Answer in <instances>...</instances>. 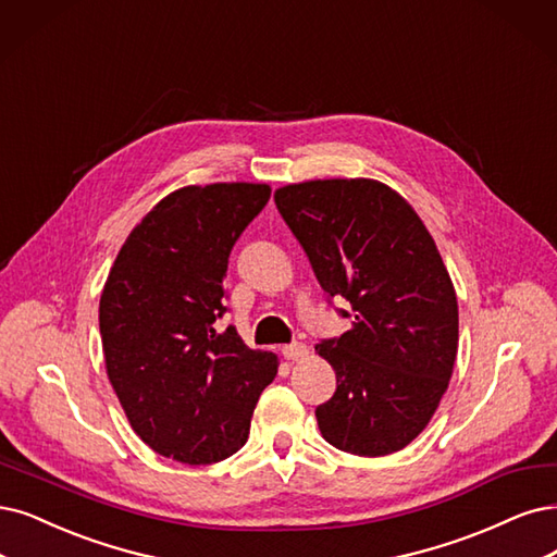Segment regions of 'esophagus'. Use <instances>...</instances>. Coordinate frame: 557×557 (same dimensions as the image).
I'll use <instances>...</instances> for the list:
<instances>
[{"instance_id":"34e87169","label":"esophagus","mask_w":557,"mask_h":557,"mask_svg":"<svg viewBox=\"0 0 557 557\" xmlns=\"http://www.w3.org/2000/svg\"><path fill=\"white\" fill-rule=\"evenodd\" d=\"M307 354H310V351H307V346L300 344V342L282 346V356H284L286 360H302V358H307Z\"/></svg>"}]
</instances>
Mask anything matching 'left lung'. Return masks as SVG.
<instances>
[{
  "label": "left lung",
  "instance_id": "left-lung-1",
  "mask_svg": "<svg viewBox=\"0 0 557 557\" xmlns=\"http://www.w3.org/2000/svg\"><path fill=\"white\" fill-rule=\"evenodd\" d=\"M327 298L351 302V331L317 351L337 376L317 408L321 436L358 457H385L434 418L459 346L455 284L424 222L374 178H319L275 190Z\"/></svg>",
  "mask_w": 557,
  "mask_h": 557
}]
</instances>
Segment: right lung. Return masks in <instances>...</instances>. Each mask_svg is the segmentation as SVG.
<instances>
[{
    "instance_id": "1",
    "label": "right lung",
    "mask_w": 557,
    "mask_h": 557,
    "mask_svg": "<svg viewBox=\"0 0 557 557\" xmlns=\"http://www.w3.org/2000/svg\"><path fill=\"white\" fill-rule=\"evenodd\" d=\"M271 199L265 183L185 185L141 218L114 259L98 321L108 379L158 455L215 463L238 451L277 356L218 333L232 247Z\"/></svg>"
}]
</instances>
